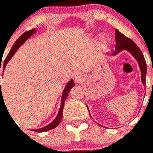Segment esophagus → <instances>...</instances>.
Masks as SVG:
<instances>
[{
    "mask_svg": "<svg viewBox=\"0 0 153 153\" xmlns=\"http://www.w3.org/2000/svg\"><path fill=\"white\" fill-rule=\"evenodd\" d=\"M83 74H81V73H76L75 74V76H74V79L76 82H81V81L83 79Z\"/></svg>",
    "mask_w": 153,
    "mask_h": 153,
    "instance_id": "obj_1",
    "label": "esophagus"
}]
</instances>
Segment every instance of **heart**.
<instances>
[{"mask_svg":"<svg viewBox=\"0 0 153 153\" xmlns=\"http://www.w3.org/2000/svg\"><path fill=\"white\" fill-rule=\"evenodd\" d=\"M108 44V40L105 36H102L101 38V44L102 46H106Z\"/></svg>","mask_w":153,"mask_h":153,"instance_id":"b5f03b06","label":"heart"}]
</instances>
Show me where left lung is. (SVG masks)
I'll use <instances>...</instances> for the list:
<instances>
[{"instance_id": "left-lung-1", "label": "left lung", "mask_w": 153, "mask_h": 153, "mask_svg": "<svg viewBox=\"0 0 153 153\" xmlns=\"http://www.w3.org/2000/svg\"><path fill=\"white\" fill-rule=\"evenodd\" d=\"M115 33H116V44H117L116 47H115V51L111 54L108 55L109 56H116L123 51H127L128 52L130 53L132 56L136 59L138 64L140 66V71H141L142 83H143L144 87H146V76L147 67L146 60L143 53L134 42L132 41L131 39L124 36L123 33H120L118 30H116ZM86 106H87V105H86ZM87 109L89 110L88 106H87ZM89 113H90V110H89ZM90 117H91V115H90Z\"/></svg>"}]
</instances>
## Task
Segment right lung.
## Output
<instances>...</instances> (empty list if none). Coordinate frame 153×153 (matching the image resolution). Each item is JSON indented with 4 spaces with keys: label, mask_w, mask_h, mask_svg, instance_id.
I'll return each instance as SVG.
<instances>
[{
    "label": "right lung",
    "mask_w": 153,
    "mask_h": 153,
    "mask_svg": "<svg viewBox=\"0 0 153 153\" xmlns=\"http://www.w3.org/2000/svg\"><path fill=\"white\" fill-rule=\"evenodd\" d=\"M35 33H36V29L34 28V29L31 30H29V31H27V32H25L24 33H23V34L21 35L18 39H17V41L14 43V44L13 45L12 48L10 49V52H9V53H8L6 59L4 60V66H3V74H4V70L5 67H6L7 63L8 62H9V60L11 59L12 56H13V55H14V53L17 52V50L20 48V47H21L22 44H24V42L26 41L28 38H30L32 35L34 34ZM0 72H1V67H0ZM74 86H75V83H74L73 79H71L70 81H69L68 83H67L66 86H65L64 90H63V93H62L61 102H60V109H59V112H58L57 115H56V117L53 120V121H52L51 123L48 124V125L46 126L43 127V128H40V129H33V131H35V132H47V131H49L52 129H54L55 127H56L58 125H59V123H60V121H61L62 120V117H63V106H64V102L65 100H66V99H67V96H68L69 93H70V90H71V88L74 87ZM1 94H2V93H1V91L0 97L1 96Z\"/></svg>",
    "instance_id": "obj_1"
}]
</instances>
